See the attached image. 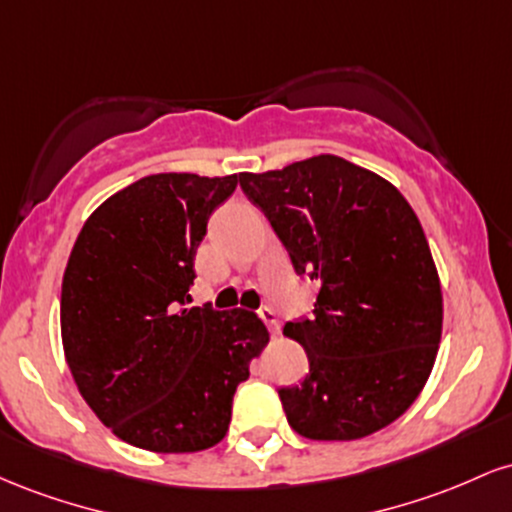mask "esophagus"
Segmentation results:
<instances>
[{
  "label": "esophagus",
  "instance_id": "1",
  "mask_svg": "<svg viewBox=\"0 0 512 512\" xmlns=\"http://www.w3.org/2000/svg\"><path fill=\"white\" fill-rule=\"evenodd\" d=\"M257 315H260V320L269 327V332L279 334V330H281V327H279V317H276V313H274L272 308H260V310H257Z\"/></svg>",
  "mask_w": 512,
  "mask_h": 512
}]
</instances>
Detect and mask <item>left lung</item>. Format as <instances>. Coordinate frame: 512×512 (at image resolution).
I'll use <instances>...</instances> for the list:
<instances>
[{"label": "left lung", "instance_id": "obj_1", "mask_svg": "<svg viewBox=\"0 0 512 512\" xmlns=\"http://www.w3.org/2000/svg\"><path fill=\"white\" fill-rule=\"evenodd\" d=\"M238 178L293 269L320 284L313 315L284 327L310 363L301 385L279 390L291 428L356 440L390 426L424 390L443 332L438 269L414 209L392 182L332 154Z\"/></svg>", "mask_w": 512, "mask_h": 512}]
</instances>
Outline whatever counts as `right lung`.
Returning <instances> with one entry per match:
<instances>
[{"mask_svg":"<svg viewBox=\"0 0 512 512\" xmlns=\"http://www.w3.org/2000/svg\"><path fill=\"white\" fill-rule=\"evenodd\" d=\"M236 185L238 175H146L88 216L69 255L64 356L93 414L134 448H214L269 342L250 310L187 308L209 216Z\"/></svg>","mask_w":512,"mask_h":512,"instance_id":"add662e5","label":"right lung"}]
</instances>
